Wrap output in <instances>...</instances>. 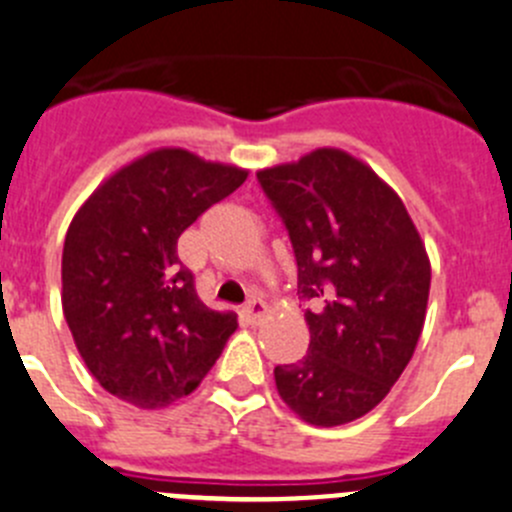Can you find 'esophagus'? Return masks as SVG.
<instances>
[{
  "instance_id": "esophagus-1",
  "label": "esophagus",
  "mask_w": 512,
  "mask_h": 512,
  "mask_svg": "<svg viewBox=\"0 0 512 512\" xmlns=\"http://www.w3.org/2000/svg\"><path fill=\"white\" fill-rule=\"evenodd\" d=\"M241 314H243V319L248 321V324H259V321L266 316V304L259 299V296H251V299L243 304Z\"/></svg>"
}]
</instances>
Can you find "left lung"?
<instances>
[{
    "label": "left lung",
    "instance_id": "left-lung-1",
    "mask_svg": "<svg viewBox=\"0 0 512 512\" xmlns=\"http://www.w3.org/2000/svg\"><path fill=\"white\" fill-rule=\"evenodd\" d=\"M299 269L309 352L274 369L299 420L337 427L387 397L420 342L430 256L405 203L364 160L316 148L259 170Z\"/></svg>",
    "mask_w": 512,
    "mask_h": 512
}]
</instances>
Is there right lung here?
I'll return each mask as SVG.
<instances>
[{"mask_svg": "<svg viewBox=\"0 0 512 512\" xmlns=\"http://www.w3.org/2000/svg\"><path fill=\"white\" fill-rule=\"evenodd\" d=\"M246 168L186 148H155L105 178L62 248V311L105 392L140 410L188 397L236 332L233 311L198 299L178 238L231 196Z\"/></svg>", "mask_w": 512, "mask_h": 512, "instance_id": "add662e5", "label": "right lung"}]
</instances>
